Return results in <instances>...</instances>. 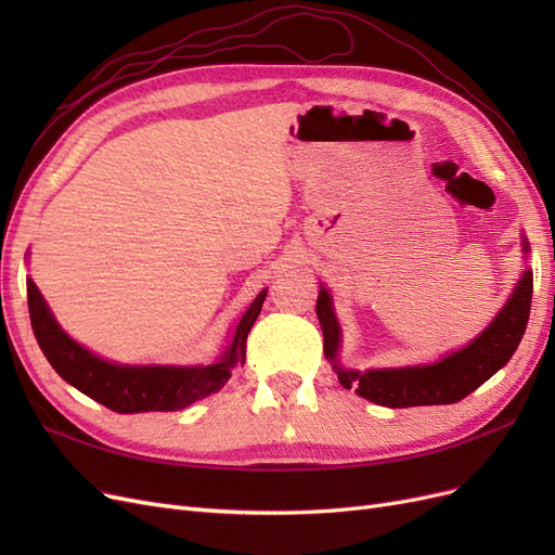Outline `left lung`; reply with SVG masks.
<instances>
[{
  "label": "left lung",
  "mask_w": 555,
  "mask_h": 555,
  "mask_svg": "<svg viewBox=\"0 0 555 555\" xmlns=\"http://www.w3.org/2000/svg\"><path fill=\"white\" fill-rule=\"evenodd\" d=\"M520 247H524V255H528L530 243L526 236L520 241ZM530 300L532 271L526 268L493 322L461 349L424 365L371 367V371H349L340 365L338 351L343 328L333 310L331 292L324 284L317 296V319L324 333V354L345 389H354L361 398L384 408L451 405V402L473 393L486 379H491L502 365H507L526 333Z\"/></svg>",
  "instance_id": "obj_1"
}]
</instances>
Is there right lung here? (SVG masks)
Returning <instances> with one entry per match:
<instances>
[{
  "mask_svg": "<svg viewBox=\"0 0 555 555\" xmlns=\"http://www.w3.org/2000/svg\"><path fill=\"white\" fill-rule=\"evenodd\" d=\"M261 289L231 335L222 357L208 365H129L96 357L78 345L50 312L35 280L27 278V306L37 343L55 373L80 393L120 414L176 412L217 393L231 371L245 363V340L266 300Z\"/></svg>",
  "mask_w": 555,
  "mask_h": 555,
  "instance_id": "1",
  "label": "right lung"
}]
</instances>
